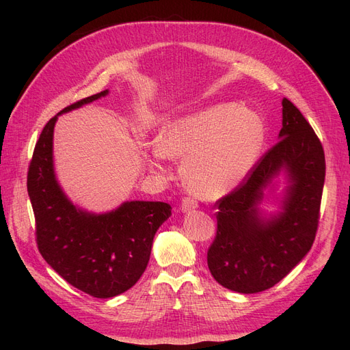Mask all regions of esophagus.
Listing matches in <instances>:
<instances>
[{"label": "esophagus", "mask_w": 350, "mask_h": 350, "mask_svg": "<svg viewBox=\"0 0 350 350\" xmlns=\"http://www.w3.org/2000/svg\"><path fill=\"white\" fill-rule=\"evenodd\" d=\"M198 206L197 200H194L193 197H184L181 201V210L183 211H189V210H194Z\"/></svg>", "instance_id": "obj_1"}]
</instances>
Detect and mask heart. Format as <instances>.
<instances>
[{
    "label": "heart",
    "mask_w": 350,
    "mask_h": 350,
    "mask_svg": "<svg viewBox=\"0 0 350 350\" xmlns=\"http://www.w3.org/2000/svg\"><path fill=\"white\" fill-rule=\"evenodd\" d=\"M262 142L264 124L257 113L217 105L169 122L159 135L154 156L184 159V184L200 197L217 198L247 176ZM149 165L156 162L150 159Z\"/></svg>",
    "instance_id": "b5f03b06"
}]
</instances>
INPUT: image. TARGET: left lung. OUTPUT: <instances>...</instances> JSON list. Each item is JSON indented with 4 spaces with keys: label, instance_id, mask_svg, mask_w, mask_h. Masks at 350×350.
Here are the masks:
<instances>
[{
    "label": "left lung",
    "instance_id": "1",
    "mask_svg": "<svg viewBox=\"0 0 350 350\" xmlns=\"http://www.w3.org/2000/svg\"><path fill=\"white\" fill-rule=\"evenodd\" d=\"M279 142L242 183L216 201L217 229L207 251L211 276L224 288L257 293L273 288L311 250L320 220L325 178L323 144L295 105L283 98ZM282 168L290 185L282 211L262 218L263 189Z\"/></svg>",
    "mask_w": 350,
    "mask_h": 350
}]
</instances>
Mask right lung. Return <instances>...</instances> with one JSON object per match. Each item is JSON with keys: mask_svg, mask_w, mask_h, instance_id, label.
Here are the masks:
<instances>
[{"mask_svg": "<svg viewBox=\"0 0 350 350\" xmlns=\"http://www.w3.org/2000/svg\"><path fill=\"white\" fill-rule=\"evenodd\" d=\"M108 90L70 105L42 130L27 172V193L36 221L39 252L74 288L94 298H112L142 278L156 230L172 215L162 201H125L109 213L94 215L74 206L54 172L52 139L58 115L80 108Z\"/></svg>", "mask_w": 350, "mask_h": 350, "instance_id": "1", "label": "right lung"}]
</instances>
